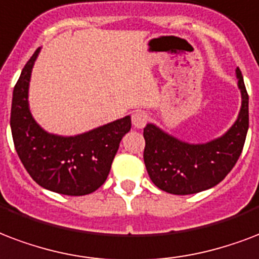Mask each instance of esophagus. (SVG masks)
Instances as JSON below:
<instances>
[{
    "instance_id": "34e87169",
    "label": "esophagus",
    "mask_w": 259,
    "mask_h": 259,
    "mask_svg": "<svg viewBox=\"0 0 259 259\" xmlns=\"http://www.w3.org/2000/svg\"><path fill=\"white\" fill-rule=\"evenodd\" d=\"M132 122L137 129H143L144 126L147 125L148 122V114L145 111H137L134 112L132 116Z\"/></svg>"
}]
</instances>
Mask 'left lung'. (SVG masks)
Instances as JSON below:
<instances>
[{"label": "left lung", "mask_w": 259, "mask_h": 259, "mask_svg": "<svg viewBox=\"0 0 259 259\" xmlns=\"http://www.w3.org/2000/svg\"><path fill=\"white\" fill-rule=\"evenodd\" d=\"M236 76L242 108L234 126L223 137L191 145L151 123L144 127V161L149 178L159 189L177 195L194 194L216 186L234 168L248 130V94L239 68Z\"/></svg>", "instance_id": "left-lung-1"}]
</instances>
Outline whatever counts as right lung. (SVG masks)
Wrapping results in <instances>:
<instances>
[{
  "instance_id": "1",
  "label": "right lung",
  "mask_w": 259,
  "mask_h": 259,
  "mask_svg": "<svg viewBox=\"0 0 259 259\" xmlns=\"http://www.w3.org/2000/svg\"><path fill=\"white\" fill-rule=\"evenodd\" d=\"M37 49L25 64L13 90L11 129L20 160L39 186L65 195H85L108 177L122 137L130 130V116L74 137L46 133L28 108V84Z\"/></svg>"
}]
</instances>
